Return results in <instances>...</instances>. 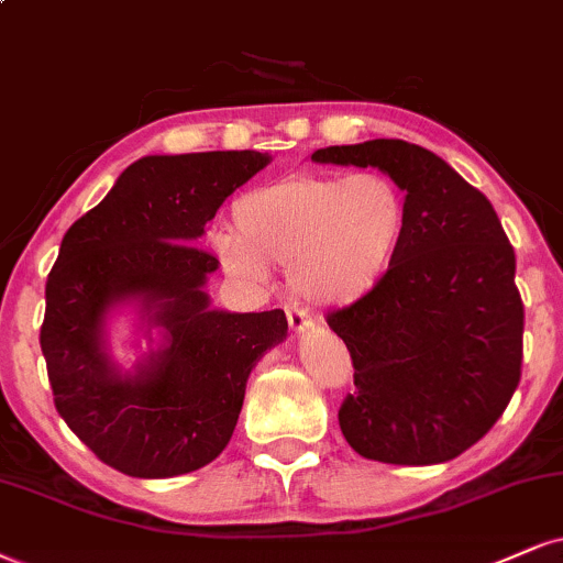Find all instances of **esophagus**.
<instances>
[{
  "label": "esophagus",
  "mask_w": 563,
  "mask_h": 563,
  "mask_svg": "<svg viewBox=\"0 0 563 563\" xmlns=\"http://www.w3.org/2000/svg\"><path fill=\"white\" fill-rule=\"evenodd\" d=\"M287 321H289V329L292 331H305L313 325V318L305 313L302 308H297V305H287Z\"/></svg>",
  "instance_id": "1"
}]
</instances>
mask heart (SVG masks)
Returning <instances> with one entry per match:
<instances>
[{"instance_id":"b5f03b06","label":"heart","mask_w":563,"mask_h":563,"mask_svg":"<svg viewBox=\"0 0 563 563\" xmlns=\"http://www.w3.org/2000/svg\"><path fill=\"white\" fill-rule=\"evenodd\" d=\"M407 221V192L384 172H302L234 200L232 234L213 245L232 274L268 279L271 266H287L300 300L339 308L384 279Z\"/></svg>"}]
</instances>
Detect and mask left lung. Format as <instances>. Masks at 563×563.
Here are the masks:
<instances>
[{
    "mask_svg": "<svg viewBox=\"0 0 563 563\" xmlns=\"http://www.w3.org/2000/svg\"><path fill=\"white\" fill-rule=\"evenodd\" d=\"M313 162L378 166L409 200L384 279L325 316L355 367L344 439L386 464L454 460L496 426L522 376L515 247L490 200L420 145L378 137L318 148Z\"/></svg>",
    "mask_w": 563,
    "mask_h": 563,
    "instance_id": "left-lung-1",
    "label": "left lung"
}]
</instances>
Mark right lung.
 I'll return each mask as SVG.
<instances>
[{
  "mask_svg": "<svg viewBox=\"0 0 563 563\" xmlns=\"http://www.w3.org/2000/svg\"><path fill=\"white\" fill-rule=\"evenodd\" d=\"M266 164L258 151L145 156L62 240L41 323L54 407L124 475L175 477L217 460L238 426L250 371L287 336L284 310L208 308L203 284L219 261L192 245ZM130 296L167 331V346L122 377L100 331L106 310Z\"/></svg>",
  "mask_w": 563,
  "mask_h": 563,
  "instance_id": "obj_1",
  "label": "right lung"
}]
</instances>
